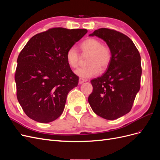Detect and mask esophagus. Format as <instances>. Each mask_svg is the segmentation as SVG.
Listing matches in <instances>:
<instances>
[{
    "label": "esophagus",
    "mask_w": 160,
    "mask_h": 160,
    "mask_svg": "<svg viewBox=\"0 0 160 160\" xmlns=\"http://www.w3.org/2000/svg\"><path fill=\"white\" fill-rule=\"evenodd\" d=\"M85 81H87L86 79H83V78H79V84H81V83H84V82H85Z\"/></svg>",
    "instance_id": "obj_1"
}]
</instances>
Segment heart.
Segmentation results:
<instances>
[{"label": "heart", "instance_id": "obj_1", "mask_svg": "<svg viewBox=\"0 0 160 160\" xmlns=\"http://www.w3.org/2000/svg\"><path fill=\"white\" fill-rule=\"evenodd\" d=\"M79 49L82 55H89L87 60L88 66L81 67L75 71V73L83 78H89L98 75L99 71L108 69L112 58L110 47L102 44L98 38H88L81 42ZM65 58L67 62L71 68L79 66L81 57L75 47H71L67 51Z\"/></svg>", "mask_w": 160, "mask_h": 160}]
</instances>
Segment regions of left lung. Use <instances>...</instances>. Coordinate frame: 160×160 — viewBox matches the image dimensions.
I'll return each instance as SVG.
<instances>
[{
	"label": "left lung",
	"mask_w": 160,
	"mask_h": 160,
	"mask_svg": "<svg viewBox=\"0 0 160 160\" xmlns=\"http://www.w3.org/2000/svg\"><path fill=\"white\" fill-rule=\"evenodd\" d=\"M90 36L104 40L112 58L102 76L91 81L93 92L88 101L100 117L113 120L129 113L140 89L141 57L133 41L122 32L101 28Z\"/></svg>",
	"instance_id": "8db88e82"
}]
</instances>
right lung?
<instances>
[{
  "label": "right lung",
  "instance_id": "1",
  "mask_svg": "<svg viewBox=\"0 0 160 160\" xmlns=\"http://www.w3.org/2000/svg\"><path fill=\"white\" fill-rule=\"evenodd\" d=\"M87 32L85 28H51L34 35L19 53L17 97L28 118L45 123L60 117L67 95L79 83L66 52Z\"/></svg>",
  "mask_w": 160,
  "mask_h": 160
}]
</instances>
